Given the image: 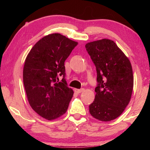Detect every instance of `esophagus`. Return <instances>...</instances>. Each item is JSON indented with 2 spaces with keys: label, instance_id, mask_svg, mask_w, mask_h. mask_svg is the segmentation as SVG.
Instances as JSON below:
<instances>
[{
  "label": "esophagus",
  "instance_id": "esophagus-1",
  "mask_svg": "<svg viewBox=\"0 0 150 150\" xmlns=\"http://www.w3.org/2000/svg\"><path fill=\"white\" fill-rule=\"evenodd\" d=\"M84 91H85L84 88H81V89H75V91L77 93H81L83 92Z\"/></svg>",
  "mask_w": 150,
  "mask_h": 150
}]
</instances>
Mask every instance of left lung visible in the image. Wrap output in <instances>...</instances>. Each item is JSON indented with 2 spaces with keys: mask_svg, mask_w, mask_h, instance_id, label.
I'll return each instance as SVG.
<instances>
[{
  "mask_svg": "<svg viewBox=\"0 0 150 150\" xmlns=\"http://www.w3.org/2000/svg\"><path fill=\"white\" fill-rule=\"evenodd\" d=\"M96 67L97 85L90 114L100 121L118 117L130 103L134 85L130 60L110 40L103 39L85 45Z\"/></svg>",
  "mask_w": 150,
  "mask_h": 150,
  "instance_id": "left-lung-1",
  "label": "left lung"
}]
</instances>
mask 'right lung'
Listing matches in <instances>:
<instances>
[{
	"label": "right lung",
	"instance_id": "obj_1",
	"mask_svg": "<svg viewBox=\"0 0 150 150\" xmlns=\"http://www.w3.org/2000/svg\"><path fill=\"white\" fill-rule=\"evenodd\" d=\"M77 44L60 34L47 35L34 45L25 60L23 81L28 100L33 110L47 120L64 115L73 97L65 79L64 63Z\"/></svg>",
	"mask_w": 150,
	"mask_h": 150
}]
</instances>
